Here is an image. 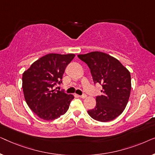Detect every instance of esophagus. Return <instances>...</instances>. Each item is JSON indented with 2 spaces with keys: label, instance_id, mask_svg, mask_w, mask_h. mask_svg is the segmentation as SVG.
<instances>
[{
  "label": "esophagus",
  "instance_id": "obj_1",
  "mask_svg": "<svg viewBox=\"0 0 155 155\" xmlns=\"http://www.w3.org/2000/svg\"><path fill=\"white\" fill-rule=\"evenodd\" d=\"M80 97V98H82V99H85L87 97V95L86 94H82V95H79L78 96Z\"/></svg>",
  "mask_w": 155,
  "mask_h": 155
}]
</instances>
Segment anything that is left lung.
<instances>
[{
    "label": "left lung",
    "instance_id": "8db88e82",
    "mask_svg": "<svg viewBox=\"0 0 155 155\" xmlns=\"http://www.w3.org/2000/svg\"><path fill=\"white\" fill-rule=\"evenodd\" d=\"M90 68L94 83L102 86L96 106L87 113L93 119L108 122L120 115L126 108L131 90L130 73L121 63L105 53L93 51L78 55Z\"/></svg>",
    "mask_w": 155,
    "mask_h": 155
}]
</instances>
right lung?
I'll list each match as a JSON object with an SVG mask.
<instances>
[{"label":"right lung","mask_w":155,"mask_h":155,"mask_svg":"<svg viewBox=\"0 0 155 155\" xmlns=\"http://www.w3.org/2000/svg\"><path fill=\"white\" fill-rule=\"evenodd\" d=\"M75 54H49L34 62L22 75V90L25 101L34 113L41 119L52 120L69 109L73 94L54 90L62 82L65 68Z\"/></svg>","instance_id":"right-lung-1"}]
</instances>
